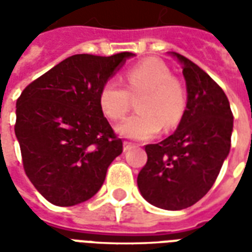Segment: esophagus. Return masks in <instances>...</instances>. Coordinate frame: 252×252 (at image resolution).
Returning <instances> with one entry per match:
<instances>
[{
  "instance_id": "obj_1",
  "label": "esophagus",
  "mask_w": 252,
  "mask_h": 252,
  "mask_svg": "<svg viewBox=\"0 0 252 252\" xmlns=\"http://www.w3.org/2000/svg\"><path fill=\"white\" fill-rule=\"evenodd\" d=\"M130 146H131V142H129V141H123V151H129Z\"/></svg>"
}]
</instances>
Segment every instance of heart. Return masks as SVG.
Wrapping results in <instances>:
<instances>
[{
  "instance_id": "1",
  "label": "heart",
  "mask_w": 252,
  "mask_h": 252,
  "mask_svg": "<svg viewBox=\"0 0 252 252\" xmlns=\"http://www.w3.org/2000/svg\"><path fill=\"white\" fill-rule=\"evenodd\" d=\"M125 84L110 78L101 85L99 104L103 114L111 121L122 119L129 111L131 96L142 94L137 101V114L126 118L117 131L125 138L151 140L161 127L174 129L186 111L185 87L172 77L164 62L148 58L125 72Z\"/></svg>"
}]
</instances>
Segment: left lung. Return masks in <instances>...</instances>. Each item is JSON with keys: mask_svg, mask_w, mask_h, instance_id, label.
<instances>
[{"mask_svg": "<svg viewBox=\"0 0 252 252\" xmlns=\"http://www.w3.org/2000/svg\"><path fill=\"white\" fill-rule=\"evenodd\" d=\"M183 67L187 104L174 134L145 146L148 161L137 185L153 206L182 210L212 189L231 149L233 115L226 94L186 57L171 53Z\"/></svg>", "mask_w": 252, "mask_h": 252, "instance_id": "obj_1", "label": "left lung"}]
</instances>
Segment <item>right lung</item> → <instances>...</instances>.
Segmentation results:
<instances>
[{
  "label": "right lung",
  "instance_id": "obj_1",
  "mask_svg": "<svg viewBox=\"0 0 252 252\" xmlns=\"http://www.w3.org/2000/svg\"><path fill=\"white\" fill-rule=\"evenodd\" d=\"M133 55H72L17 99L15 133L23 167L53 205L73 206L94 197L122 153V140L103 115L99 92Z\"/></svg>",
  "mask_w": 252,
  "mask_h": 252
}]
</instances>
